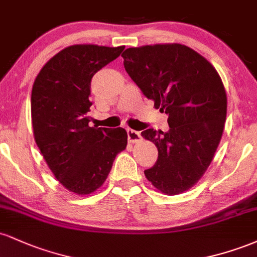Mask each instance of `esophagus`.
I'll use <instances>...</instances> for the list:
<instances>
[{
	"instance_id": "1",
	"label": "esophagus",
	"mask_w": 257,
	"mask_h": 257,
	"mask_svg": "<svg viewBox=\"0 0 257 257\" xmlns=\"http://www.w3.org/2000/svg\"><path fill=\"white\" fill-rule=\"evenodd\" d=\"M126 134H128V140L131 141V143H138V141L141 139L140 132L134 131V129L128 128L126 129Z\"/></svg>"
}]
</instances>
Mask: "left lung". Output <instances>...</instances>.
Masks as SVG:
<instances>
[{
	"label": "left lung",
	"mask_w": 257,
	"mask_h": 257,
	"mask_svg": "<svg viewBox=\"0 0 257 257\" xmlns=\"http://www.w3.org/2000/svg\"><path fill=\"white\" fill-rule=\"evenodd\" d=\"M122 57L144 95L168 114L169 131L141 133L158 149L146 178L169 196L185 192L210 166L222 137L227 112L222 81L205 58L182 44L128 48Z\"/></svg>",
	"instance_id": "1"
}]
</instances>
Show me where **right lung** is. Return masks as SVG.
I'll return each mask as SVG.
<instances>
[{
    "instance_id": "add662e5",
    "label": "right lung",
    "mask_w": 257,
    "mask_h": 257,
    "mask_svg": "<svg viewBox=\"0 0 257 257\" xmlns=\"http://www.w3.org/2000/svg\"><path fill=\"white\" fill-rule=\"evenodd\" d=\"M124 47L76 44L42 67L31 93L36 144L58 181L71 192L89 194L105 182L117 153L126 146L123 128L89 126L93 76L118 58Z\"/></svg>"
}]
</instances>
